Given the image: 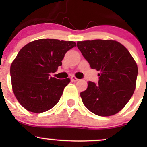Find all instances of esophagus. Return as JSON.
<instances>
[{"label":"esophagus","mask_w":147,"mask_h":147,"mask_svg":"<svg viewBox=\"0 0 147 147\" xmlns=\"http://www.w3.org/2000/svg\"><path fill=\"white\" fill-rule=\"evenodd\" d=\"M71 80H72V82H77V81L79 80V79H78L77 78H75V76H72V77H71Z\"/></svg>","instance_id":"esophagus-1"}]
</instances>
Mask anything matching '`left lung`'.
<instances>
[{
  "label": "left lung",
  "instance_id": "obj_1",
  "mask_svg": "<svg viewBox=\"0 0 147 147\" xmlns=\"http://www.w3.org/2000/svg\"><path fill=\"white\" fill-rule=\"evenodd\" d=\"M78 49L92 69L100 71L98 84L88 82L80 93L83 104L99 116L119 112L134 93L138 75L137 65L124 45L115 40L79 41Z\"/></svg>",
  "mask_w": 147,
  "mask_h": 147
}]
</instances>
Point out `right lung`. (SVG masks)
<instances>
[{
	"label": "right lung",
	"instance_id": "1",
	"mask_svg": "<svg viewBox=\"0 0 147 147\" xmlns=\"http://www.w3.org/2000/svg\"><path fill=\"white\" fill-rule=\"evenodd\" d=\"M76 46L73 41L40 39L25 45L10 66L12 87L19 103L26 109L40 113L53 108L70 82L52 78L65 53Z\"/></svg>",
	"mask_w": 147,
	"mask_h": 147
}]
</instances>
